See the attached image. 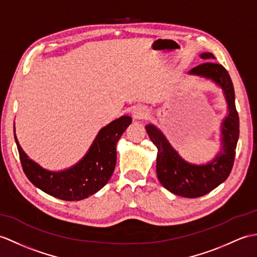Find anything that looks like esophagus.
<instances>
[{
  "label": "esophagus",
  "mask_w": 257,
  "mask_h": 257,
  "mask_svg": "<svg viewBox=\"0 0 257 257\" xmlns=\"http://www.w3.org/2000/svg\"><path fill=\"white\" fill-rule=\"evenodd\" d=\"M148 115V109L147 107L142 106V105H138V106H135L133 110H131V116H133L134 119H142V118H146Z\"/></svg>",
  "instance_id": "1"
}]
</instances>
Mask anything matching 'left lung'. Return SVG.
<instances>
[{"label": "left lung", "instance_id": "1", "mask_svg": "<svg viewBox=\"0 0 257 257\" xmlns=\"http://www.w3.org/2000/svg\"><path fill=\"white\" fill-rule=\"evenodd\" d=\"M199 57L208 61L189 70L187 74L213 82L222 89L228 107L220 126L221 147L217 156L204 164L190 163L180 156L157 126L153 123L146 126L151 141L158 148L157 175L160 183L172 194L186 198H197L210 193L228 178L233 166L240 131L234 88L228 71L221 64L210 61L216 59L211 52H201Z\"/></svg>", "mask_w": 257, "mask_h": 257}]
</instances>
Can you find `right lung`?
I'll return each instance as SVG.
<instances>
[{"label":"right lung","mask_w":257,"mask_h":257,"mask_svg":"<svg viewBox=\"0 0 257 257\" xmlns=\"http://www.w3.org/2000/svg\"><path fill=\"white\" fill-rule=\"evenodd\" d=\"M131 121V117L121 116L106 124L98 131L85 156L62 171L44 169L29 158L17 140L14 127V138L24 173L36 187L58 199H85L108 183L116 165L117 142Z\"/></svg>","instance_id":"right-lung-1"}]
</instances>
